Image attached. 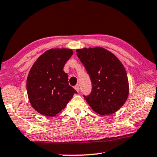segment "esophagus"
<instances>
[{
    "label": "esophagus",
    "mask_w": 157,
    "mask_h": 157,
    "mask_svg": "<svg viewBox=\"0 0 157 157\" xmlns=\"http://www.w3.org/2000/svg\"><path fill=\"white\" fill-rule=\"evenodd\" d=\"M75 90H76L77 92L78 93L79 91H80V88H79V85H76V86L75 87Z\"/></svg>",
    "instance_id": "esophagus-1"
}]
</instances>
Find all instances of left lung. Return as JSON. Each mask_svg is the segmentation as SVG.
<instances>
[{"instance_id": "left-lung-1", "label": "left lung", "mask_w": 157, "mask_h": 157, "mask_svg": "<svg viewBox=\"0 0 157 157\" xmlns=\"http://www.w3.org/2000/svg\"><path fill=\"white\" fill-rule=\"evenodd\" d=\"M77 56L90 75L93 88L84 96L91 109L105 116L118 111L129 96L125 69L114 53L102 47L77 49Z\"/></svg>"}]
</instances>
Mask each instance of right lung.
Segmentation results:
<instances>
[{
  "mask_svg": "<svg viewBox=\"0 0 157 157\" xmlns=\"http://www.w3.org/2000/svg\"><path fill=\"white\" fill-rule=\"evenodd\" d=\"M72 54L69 48L49 49L31 67L27 79V96L39 114L56 116L77 93L69 85L68 75L63 69Z\"/></svg>",
  "mask_w": 157,
  "mask_h": 157,
  "instance_id": "right-lung-1",
  "label": "right lung"
}]
</instances>
